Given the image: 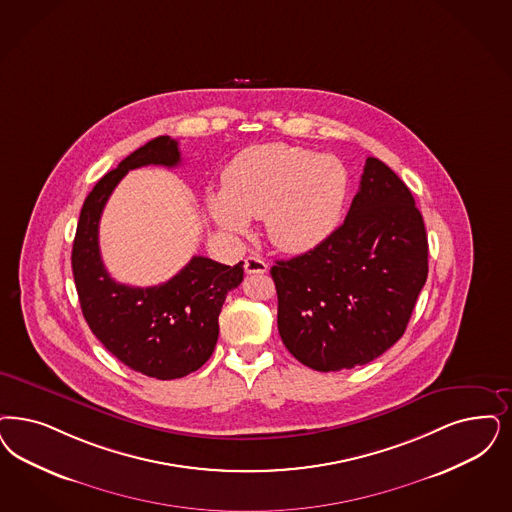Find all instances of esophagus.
<instances>
[{
  "label": "esophagus",
  "mask_w": 512,
  "mask_h": 512,
  "mask_svg": "<svg viewBox=\"0 0 512 512\" xmlns=\"http://www.w3.org/2000/svg\"><path fill=\"white\" fill-rule=\"evenodd\" d=\"M244 270H246V274H265L268 265L259 257H247Z\"/></svg>",
  "instance_id": "obj_1"
}]
</instances>
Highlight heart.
Segmentation results:
<instances>
[{
    "label": "heart",
    "instance_id": "1",
    "mask_svg": "<svg viewBox=\"0 0 512 512\" xmlns=\"http://www.w3.org/2000/svg\"><path fill=\"white\" fill-rule=\"evenodd\" d=\"M348 193V172L331 155L287 143L246 149L223 177V193L210 196L215 223L246 234L249 219L265 217L268 240L287 253L319 246L335 229Z\"/></svg>",
    "mask_w": 512,
    "mask_h": 512
}]
</instances>
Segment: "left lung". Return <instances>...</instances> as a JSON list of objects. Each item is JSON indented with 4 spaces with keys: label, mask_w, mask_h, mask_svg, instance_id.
<instances>
[{
    "label": "left lung",
    "mask_w": 512,
    "mask_h": 512,
    "mask_svg": "<svg viewBox=\"0 0 512 512\" xmlns=\"http://www.w3.org/2000/svg\"><path fill=\"white\" fill-rule=\"evenodd\" d=\"M270 274L293 357L321 372L367 365L403 336L427 280L422 213L399 176L369 157L344 223Z\"/></svg>",
    "instance_id": "8db88e82"
}]
</instances>
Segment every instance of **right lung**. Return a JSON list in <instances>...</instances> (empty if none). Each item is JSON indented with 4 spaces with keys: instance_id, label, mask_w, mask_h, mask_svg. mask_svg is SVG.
<instances>
[{
    "instance_id": "obj_1",
    "label": "right lung",
    "mask_w": 512,
    "mask_h": 512,
    "mask_svg": "<svg viewBox=\"0 0 512 512\" xmlns=\"http://www.w3.org/2000/svg\"><path fill=\"white\" fill-rule=\"evenodd\" d=\"M179 162L177 141L170 136L128 155L90 191L71 249L75 287L90 331L126 367L157 380L183 378L212 357L223 302L244 280V263L221 265L200 255L155 287H130L109 276L98 244L107 198L128 170L147 164L174 168Z\"/></svg>"
}]
</instances>
